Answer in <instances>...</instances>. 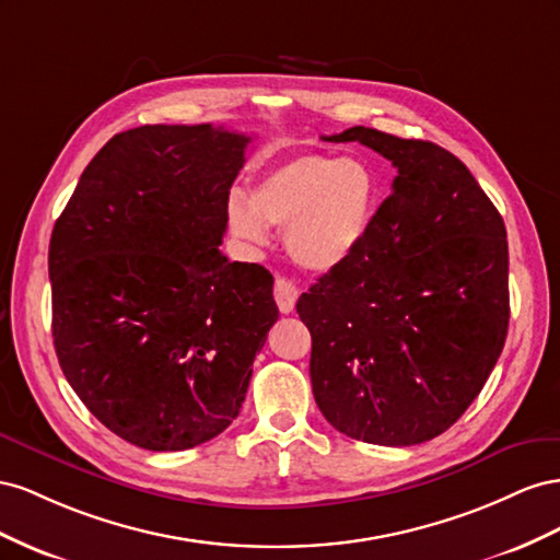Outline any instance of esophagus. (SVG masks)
Wrapping results in <instances>:
<instances>
[{"mask_svg":"<svg viewBox=\"0 0 560 560\" xmlns=\"http://www.w3.org/2000/svg\"><path fill=\"white\" fill-rule=\"evenodd\" d=\"M298 289L289 281V279H277L275 281V300H277V307L281 314H291L295 310V302H298Z\"/></svg>","mask_w":560,"mask_h":560,"instance_id":"esophagus-1","label":"esophagus"}]
</instances>
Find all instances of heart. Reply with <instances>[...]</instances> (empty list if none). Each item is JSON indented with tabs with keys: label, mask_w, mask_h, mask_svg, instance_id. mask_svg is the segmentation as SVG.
Instances as JSON below:
<instances>
[{
	"label": "heart",
	"mask_w": 560,
	"mask_h": 560,
	"mask_svg": "<svg viewBox=\"0 0 560 560\" xmlns=\"http://www.w3.org/2000/svg\"><path fill=\"white\" fill-rule=\"evenodd\" d=\"M380 203V180L357 156L300 154L250 187V201L232 195L234 236L250 246L267 242V225L283 228V246L310 271L345 262L369 234Z\"/></svg>",
	"instance_id": "heart-1"
}]
</instances>
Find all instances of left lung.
I'll list each match as a JSON object with an SVG mask.
<instances>
[{"mask_svg": "<svg viewBox=\"0 0 560 560\" xmlns=\"http://www.w3.org/2000/svg\"><path fill=\"white\" fill-rule=\"evenodd\" d=\"M394 164L361 246L298 300L312 332V392L349 439L415 445L453 427L481 394L509 328L504 220L455 154L351 126Z\"/></svg>", "mask_w": 560, "mask_h": 560, "instance_id": "left-lung-1", "label": "left lung"}]
</instances>
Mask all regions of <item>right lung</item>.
I'll list each match as a JSON object with an SVG mask.
<instances>
[{"instance_id": "1", "label": "right lung", "mask_w": 560, "mask_h": 560, "mask_svg": "<svg viewBox=\"0 0 560 560\" xmlns=\"http://www.w3.org/2000/svg\"><path fill=\"white\" fill-rule=\"evenodd\" d=\"M248 142L211 124L117 133L56 220L60 369L95 418L138 448L187 451L225 431L279 318L275 277L218 248Z\"/></svg>"}]
</instances>
